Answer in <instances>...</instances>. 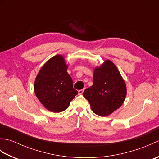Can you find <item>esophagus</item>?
Segmentation results:
<instances>
[{"mask_svg":"<svg viewBox=\"0 0 159 159\" xmlns=\"http://www.w3.org/2000/svg\"><path fill=\"white\" fill-rule=\"evenodd\" d=\"M84 89H80V90H79V95H81V94H83V92H84Z\"/></svg>","mask_w":159,"mask_h":159,"instance_id":"1","label":"esophagus"}]
</instances>
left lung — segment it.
I'll use <instances>...</instances> for the list:
<instances>
[{
	"mask_svg": "<svg viewBox=\"0 0 159 159\" xmlns=\"http://www.w3.org/2000/svg\"><path fill=\"white\" fill-rule=\"evenodd\" d=\"M126 92V83L120 71L107 59L94 67L93 85L84 91L83 96L94 113L107 116L122 105Z\"/></svg>",
	"mask_w": 159,
	"mask_h": 159,
	"instance_id": "obj_1",
	"label": "left lung"
}]
</instances>
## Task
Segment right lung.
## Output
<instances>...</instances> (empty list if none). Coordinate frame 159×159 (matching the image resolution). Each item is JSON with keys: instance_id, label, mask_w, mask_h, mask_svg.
<instances>
[{"instance_id": "1", "label": "right lung", "mask_w": 159, "mask_h": 159, "mask_svg": "<svg viewBox=\"0 0 159 159\" xmlns=\"http://www.w3.org/2000/svg\"><path fill=\"white\" fill-rule=\"evenodd\" d=\"M68 66L62 55L52 57L43 64L34 82V92L47 110L59 113L67 109L78 92L67 72Z\"/></svg>"}]
</instances>
